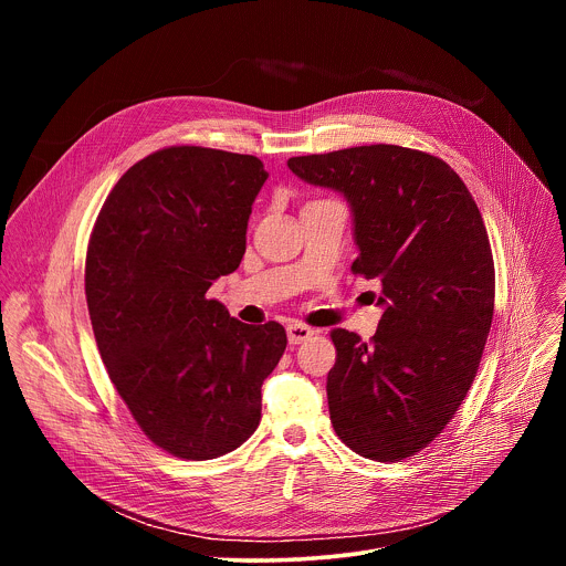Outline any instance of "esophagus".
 I'll return each instance as SVG.
<instances>
[{
    "label": "esophagus",
    "instance_id": "obj_1",
    "mask_svg": "<svg viewBox=\"0 0 566 566\" xmlns=\"http://www.w3.org/2000/svg\"><path fill=\"white\" fill-rule=\"evenodd\" d=\"M315 332L306 325H302V322H291V325L286 327V336H289V343L291 345H302L306 343Z\"/></svg>",
    "mask_w": 566,
    "mask_h": 566
}]
</instances>
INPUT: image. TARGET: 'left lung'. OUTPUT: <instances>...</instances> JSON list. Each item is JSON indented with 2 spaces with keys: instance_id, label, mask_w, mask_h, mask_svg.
Masks as SVG:
<instances>
[{
  "instance_id": "left-lung-1",
  "label": "left lung",
  "mask_w": 566,
  "mask_h": 566,
  "mask_svg": "<svg viewBox=\"0 0 566 566\" xmlns=\"http://www.w3.org/2000/svg\"><path fill=\"white\" fill-rule=\"evenodd\" d=\"M293 175L343 192L354 210V275L380 282L369 343L334 329L329 415L340 441L374 461L430 446L463 402L495 311V262L459 175L421 149L360 145L289 158Z\"/></svg>"
}]
</instances>
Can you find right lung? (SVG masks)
Here are the masks:
<instances>
[{
    "label": "right lung",
    "mask_w": 566,
    "mask_h": 566,
    "mask_svg": "<svg viewBox=\"0 0 566 566\" xmlns=\"http://www.w3.org/2000/svg\"><path fill=\"white\" fill-rule=\"evenodd\" d=\"M266 177L251 154L164 147L118 179L90 237L101 358L143 434L179 459H217L258 430L262 382L286 349L280 322L244 325L208 297L247 253Z\"/></svg>",
    "instance_id": "add662e5"
}]
</instances>
